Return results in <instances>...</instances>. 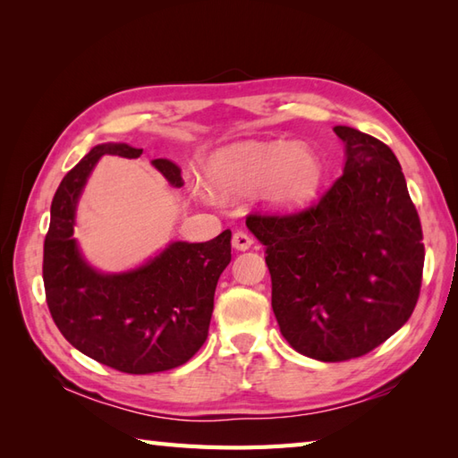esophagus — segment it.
I'll list each match as a JSON object with an SVG mask.
<instances>
[{
    "label": "esophagus",
    "mask_w": 458,
    "mask_h": 458,
    "mask_svg": "<svg viewBox=\"0 0 458 458\" xmlns=\"http://www.w3.org/2000/svg\"><path fill=\"white\" fill-rule=\"evenodd\" d=\"M251 244H254V240H251L246 232L238 230L234 236H232V246H234V250H240V251H246L251 248Z\"/></svg>",
    "instance_id": "34e87169"
}]
</instances>
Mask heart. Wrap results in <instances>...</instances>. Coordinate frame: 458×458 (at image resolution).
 I'll return each mask as SVG.
<instances>
[{"label": "heart", "instance_id": "1", "mask_svg": "<svg viewBox=\"0 0 458 458\" xmlns=\"http://www.w3.org/2000/svg\"><path fill=\"white\" fill-rule=\"evenodd\" d=\"M207 177L222 197H248L259 191L266 207L299 210L318 194L325 171L309 145L248 140L214 151L207 163ZM199 192L207 197L204 191Z\"/></svg>", "mask_w": 458, "mask_h": 458}]
</instances>
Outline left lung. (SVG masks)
<instances>
[{
    "label": "left lung",
    "instance_id": "8db88e82",
    "mask_svg": "<svg viewBox=\"0 0 458 458\" xmlns=\"http://www.w3.org/2000/svg\"><path fill=\"white\" fill-rule=\"evenodd\" d=\"M344 169L315 207L250 214L266 246L271 307L297 352L320 360L368 354L411 317L423 276V232L402 165L386 143L348 125Z\"/></svg>",
    "mask_w": 458,
    "mask_h": 458
}]
</instances>
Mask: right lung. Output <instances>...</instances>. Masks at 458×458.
<instances>
[{"label":"right lung","mask_w":458,"mask_h":458,"mask_svg":"<svg viewBox=\"0 0 458 458\" xmlns=\"http://www.w3.org/2000/svg\"><path fill=\"white\" fill-rule=\"evenodd\" d=\"M143 149L100 143L64 174L51 204L45 238L47 305L63 336L82 354L125 374H155L182 366L208 336L218 277L230 264L232 232L208 242H171L143 266L104 274L94 269L74 238L76 207L102 155L138 159ZM173 187L181 167L153 159Z\"/></svg>","instance_id":"obj_1"}]
</instances>
